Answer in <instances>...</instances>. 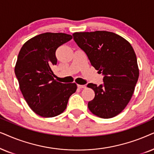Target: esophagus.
Instances as JSON below:
<instances>
[{
    "label": "esophagus",
    "instance_id": "esophagus-1",
    "mask_svg": "<svg viewBox=\"0 0 154 154\" xmlns=\"http://www.w3.org/2000/svg\"><path fill=\"white\" fill-rule=\"evenodd\" d=\"M77 87L79 89H84V88H86L85 85H77Z\"/></svg>",
    "mask_w": 154,
    "mask_h": 154
}]
</instances>
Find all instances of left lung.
<instances>
[{"label": "left lung", "instance_id": "left-lung-1", "mask_svg": "<svg viewBox=\"0 0 154 154\" xmlns=\"http://www.w3.org/2000/svg\"><path fill=\"white\" fill-rule=\"evenodd\" d=\"M72 36L92 66L103 75L102 85H87L95 93L88 108L101 118H113L128 104L138 80L134 49L122 36L106 31L75 32Z\"/></svg>", "mask_w": 154, "mask_h": 154}]
</instances>
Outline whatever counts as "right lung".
Masks as SVG:
<instances>
[{
    "mask_svg": "<svg viewBox=\"0 0 154 154\" xmlns=\"http://www.w3.org/2000/svg\"><path fill=\"white\" fill-rule=\"evenodd\" d=\"M72 38L64 33L46 32L28 40L20 49L15 73L24 99L38 116L52 118L62 113L77 90L75 83L55 80L52 71L57 48Z\"/></svg>",
    "mask_w": 154,
    "mask_h": 154,
    "instance_id": "1",
    "label": "right lung"
}]
</instances>
